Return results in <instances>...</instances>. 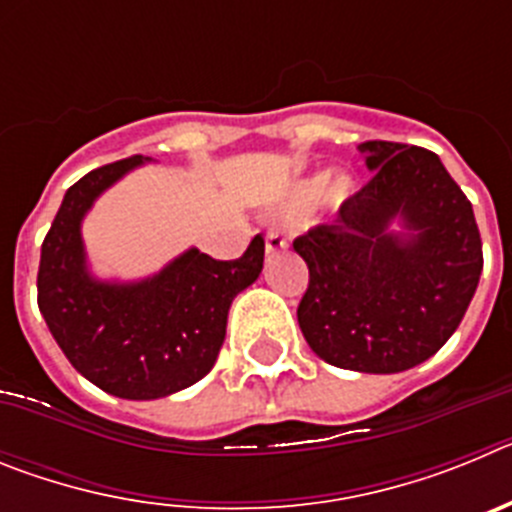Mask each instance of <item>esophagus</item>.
Instances as JSON below:
<instances>
[{
    "instance_id": "obj_1",
    "label": "esophagus",
    "mask_w": 512,
    "mask_h": 512,
    "mask_svg": "<svg viewBox=\"0 0 512 512\" xmlns=\"http://www.w3.org/2000/svg\"><path fill=\"white\" fill-rule=\"evenodd\" d=\"M289 246V238L279 230H269L266 233V253H279Z\"/></svg>"
}]
</instances>
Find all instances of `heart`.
<instances>
[{
    "mask_svg": "<svg viewBox=\"0 0 512 512\" xmlns=\"http://www.w3.org/2000/svg\"><path fill=\"white\" fill-rule=\"evenodd\" d=\"M325 189H328V174L310 176V179H305V182H300L292 189V194H289V207L295 212H310L325 197ZM351 189H354V182L351 179H341L333 187V197L343 200V197L351 194Z\"/></svg>",
    "mask_w": 512,
    "mask_h": 512,
    "instance_id": "1",
    "label": "heart"
}]
</instances>
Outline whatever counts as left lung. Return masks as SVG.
<instances>
[{"instance_id":"left-lung-1","label":"left lung","mask_w":512,"mask_h":512,"mask_svg":"<svg viewBox=\"0 0 512 512\" xmlns=\"http://www.w3.org/2000/svg\"><path fill=\"white\" fill-rule=\"evenodd\" d=\"M372 179L330 223L295 238L310 269L297 323L323 361L395 374L431 359L459 328L482 274L472 202L428 148L361 143ZM400 216L411 233H386Z\"/></svg>"}]
</instances>
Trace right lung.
<instances>
[{
    "label": "right lung",
    "instance_id": "1",
    "mask_svg": "<svg viewBox=\"0 0 512 512\" xmlns=\"http://www.w3.org/2000/svg\"><path fill=\"white\" fill-rule=\"evenodd\" d=\"M138 164L140 156L122 158L69 187L40 248L38 307L76 372L115 397L156 400L215 366L230 302L261 274L264 238L256 235L241 259L217 261L192 248L146 282H94L84 266L81 217Z\"/></svg>",
    "mask_w": 512,
    "mask_h": 512
}]
</instances>
